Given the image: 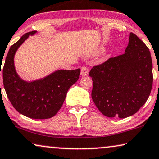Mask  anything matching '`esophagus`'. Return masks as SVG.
I'll return each instance as SVG.
<instances>
[{"instance_id": "34e87169", "label": "esophagus", "mask_w": 159, "mask_h": 159, "mask_svg": "<svg viewBox=\"0 0 159 159\" xmlns=\"http://www.w3.org/2000/svg\"><path fill=\"white\" fill-rule=\"evenodd\" d=\"M80 70H81V71H80V75H81L82 76H87V75H89V69L87 68L86 67H81Z\"/></svg>"}]
</instances>
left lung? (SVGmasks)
Returning <instances> with one entry per match:
<instances>
[{
    "mask_svg": "<svg viewBox=\"0 0 159 159\" xmlns=\"http://www.w3.org/2000/svg\"><path fill=\"white\" fill-rule=\"evenodd\" d=\"M91 97L108 117L125 118L143 106L153 85V65L149 49L133 33L124 54L93 66Z\"/></svg>",
    "mask_w": 159,
    "mask_h": 159,
    "instance_id": "obj_1",
    "label": "left lung"
}]
</instances>
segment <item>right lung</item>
I'll use <instances>...</instances> for the list:
<instances>
[{
	"label": "right lung",
	"instance_id": "1",
	"mask_svg": "<svg viewBox=\"0 0 159 159\" xmlns=\"http://www.w3.org/2000/svg\"><path fill=\"white\" fill-rule=\"evenodd\" d=\"M36 32L26 33L11 47L3 68V79L7 97L16 111L27 117L43 120L52 117L60 110L68 89L79 79L80 69L56 70L32 82L21 79L16 71L13 58L18 48Z\"/></svg>",
	"mask_w": 159,
	"mask_h": 159
}]
</instances>
